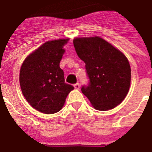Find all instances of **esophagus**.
Returning a JSON list of instances; mask_svg holds the SVG:
<instances>
[{
    "label": "esophagus",
    "instance_id": "1",
    "mask_svg": "<svg viewBox=\"0 0 152 152\" xmlns=\"http://www.w3.org/2000/svg\"><path fill=\"white\" fill-rule=\"evenodd\" d=\"M74 86H75V88L76 89H79L80 84H79V83H78V82H77V83H75V84L74 85Z\"/></svg>",
    "mask_w": 152,
    "mask_h": 152
}]
</instances>
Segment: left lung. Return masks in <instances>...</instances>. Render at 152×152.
Here are the masks:
<instances>
[{
  "label": "left lung",
  "instance_id": "1",
  "mask_svg": "<svg viewBox=\"0 0 152 152\" xmlns=\"http://www.w3.org/2000/svg\"><path fill=\"white\" fill-rule=\"evenodd\" d=\"M73 43L89 77V83L82 86V94L97 110L121 104L131 82V68L124 54L100 37L75 38Z\"/></svg>",
  "mask_w": 152,
  "mask_h": 152
}]
</instances>
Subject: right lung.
<instances>
[{
  "instance_id": "obj_1",
  "label": "right lung",
  "mask_w": 152,
  "mask_h": 152,
  "mask_svg": "<svg viewBox=\"0 0 152 152\" xmlns=\"http://www.w3.org/2000/svg\"><path fill=\"white\" fill-rule=\"evenodd\" d=\"M68 39L48 41L23 61L20 85L27 102L43 113H55L62 109L74 86L65 82L60 61Z\"/></svg>"
}]
</instances>
